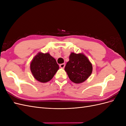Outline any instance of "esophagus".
I'll return each mask as SVG.
<instances>
[{
    "instance_id": "obj_1",
    "label": "esophagus",
    "mask_w": 126,
    "mask_h": 126,
    "mask_svg": "<svg viewBox=\"0 0 126 126\" xmlns=\"http://www.w3.org/2000/svg\"><path fill=\"white\" fill-rule=\"evenodd\" d=\"M59 66H60V68H64V67H65V64H64V63H62V64H60Z\"/></svg>"
}]
</instances>
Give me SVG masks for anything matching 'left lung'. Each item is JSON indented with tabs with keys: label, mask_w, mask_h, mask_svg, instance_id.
Returning <instances> with one entry per match:
<instances>
[{
	"label": "left lung",
	"mask_w": 126,
	"mask_h": 126,
	"mask_svg": "<svg viewBox=\"0 0 126 126\" xmlns=\"http://www.w3.org/2000/svg\"><path fill=\"white\" fill-rule=\"evenodd\" d=\"M64 70L71 81L76 83H80L85 81L90 76L92 73L93 66L84 55L72 52Z\"/></svg>",
	"instance_id": "8db88e82"
}]
</instances>
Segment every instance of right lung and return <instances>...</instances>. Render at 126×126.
I'll use <instances>...</instances> for the list:
<instances>
[{"label":"right lung","instance_id":"obj_1","mask_svg":"<svg viewBox=\"0 0 126 126\" xmlns=\"http://www.w3.org/2000/svg\"><path fill=\"white\" fill-rule=\"evenodd\" d=\"M58 69L56 60L49 53L39 52L30 63V70L34 78L43 83L50 81Z\"/></svg>","mask_w":126,"mask_h":126}]
</instances>
